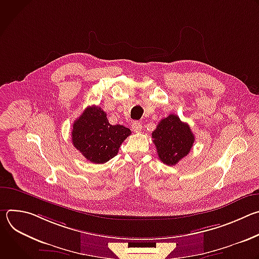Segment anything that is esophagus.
Masks as SVG:
<instances>
[{"mask_svg":"<svg viewBox=\"0 0 259 259\" xmlns=\"http://www.w3.org/2000/svg\"><path fill=\"white\" fill-rule=\"evenodd\" d=\"M141 129H142V125H141V123L140 122H134L133 124H132V130L134 131V132H140L141 131Z\"/></svg>","mask_w":259,"mask_h":259,"instance_id":"obj_1","label":"esophagus"}]
</instances>
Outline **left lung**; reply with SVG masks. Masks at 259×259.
Masks as SVG:
<instances>
[{
    "instance_id": "left-lung-1",
    "label": "left lung",
    "mask_w": 259,
    "mask_h": 259,
    "mask_svg": "<svg viewBox=\"0 0 259 259\" xmlns=\"http://www.w3.org/2000/svg\"><path fill=\"white\" fill-rule=\"evenodd\" d=\"M159 159L166 165L173 166L188 156L194 145L195 136L187 123L171 114L161 120L152 133Z\"/></svg>"
}]
</instances>
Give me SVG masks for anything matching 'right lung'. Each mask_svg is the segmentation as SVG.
<instances>
[{
    "mask_svg": "<svg viewBox=\"0 0 259 259\" xmlns=\"http://www.w3.org/2000/svg\"><path fill=\"white\" fill-rule=\"evenodd\" d=\"M131 134L123 125H110L99 106H89L72 125V144L90 162L103 164L117 156Z\"/></svg>",
    "mask_w": 259,
    "mask_h": 259,
    "instance_id": "right-lung-1",
    "label": "right lung"
}]
</instances>
